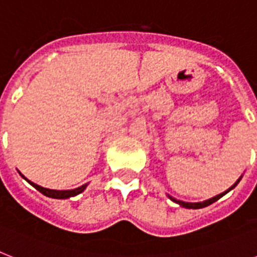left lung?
<instances>
[{"instance_id": "obj_1", "label": "left lung", "mask_w": 257, "mask_h": 257, "mask_svg": "<svg viewBox=\"0 0 257 257\" xmlns=\"http://www.w3.org/2000/svg\"><path fill=\"white\" fill-rule=\"evenodd\" d=\"M239 181H240V179L237 180V181H236V183L233 184V185H232V187L229 188V189H228V191H225V192H224V193H220V195L215 196V197H212V199L205 200V201H203V203H184V201H180V200L173 199V197H171V196H169V199H171L172 201H175V203L180 204V205H181V207H184V208H189V209H191V208H192V209H199V208L208 207V205H211L212 203H215V201H217V200H219L220 197H223V196L225 195V193H228V192L231 191V189H233V188H235L236 185H237V183H239Z\"/></svg>"}]
</instances>
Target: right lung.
Instances as JSON below:
<instances>
[{"instance_id": "1", "label": "right lung", "mask_w": 257, "mask_h": 257, "mask_svg": "<svg viewBox=\"0 0 257 257\" xmlns=\"http://www.w3.org/2000/svg\"><path fill=\"white\" fill-rule=\"evenodd\" d=\"M28 181H29V180H28ZM29 183L32 184L37 191L41 192L42 195L48 196V197H53V199H68V197H72V196H76L78 195V193H81V192L86 188L85 184V185H82V187H78L76 188V189H70V191H54V189H48V188L40 187V185L32 183V181H29Z\"/></svg>"}]
</instances>
